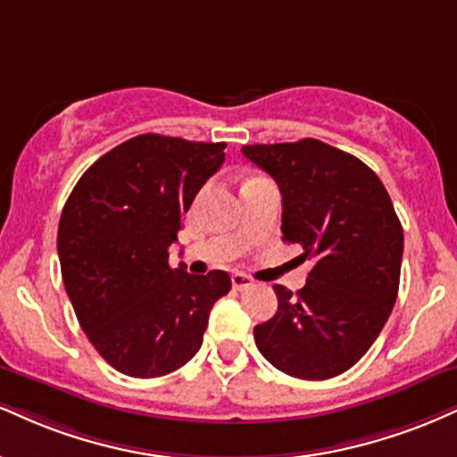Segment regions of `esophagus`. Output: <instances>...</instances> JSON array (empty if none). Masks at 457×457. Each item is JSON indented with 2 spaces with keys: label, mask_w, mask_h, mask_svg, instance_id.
<instances>
[{
  "label": "esophagus",
  "mask_w": 457,
  "mask_h": 457,
  "mask_svg": "<svg viewBox=\"0 0 457 457\" xmlns=\"http://www.w3.org/2000/svg\"><path fill=\"white\" fill-rule=\"evenodd\" d=\"M232 285H234V289H238V291L249 289L251 285H253V278L249 277V274H245V272H234L232 274Z\"/></svg>",
  "instance_id": "1"
}]
</instances>
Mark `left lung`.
<instances>
[{
	"mask_svg": "<svg viewBox=\"0 0 457 457\" xmlns=\"http://www.w3.org/2000/svg\"><path fill=\"white\" fill-rule=\"evenodd\" d=\"M243 155L277 180L283 240L312 260L300 291L274 285L278 309L253 329L257 349L289 377L343 375L398 298L404 234L389 194L364 162L321 140L246 145Z\"/></svg>",
	"mask_w": 457,
	"mask_h": 457,
	"instance_id": "8db88e82",
	"label": "left lung"
}]
</instances>
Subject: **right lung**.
I'll return each mask as SVG.
<instances>
[{
    "label": "right lung",
    "instance_id": "1",
    "mask_svg": "<svg viewBox=\"0 0 457 457\" xmlns=\"http://www.w3.org/2000/svg\"><path fill=\"white\" fill-rule=\"evenodd\" d=\"M225 142L159 134L114 146L80 176L59 221L57 251L80 328L110 366L163 377L197 353L228 272L170 268L180 219L221 168Z\"/></svg>",
    "mask_w": 457,
    "mask_h": 457
}]
</instances>
